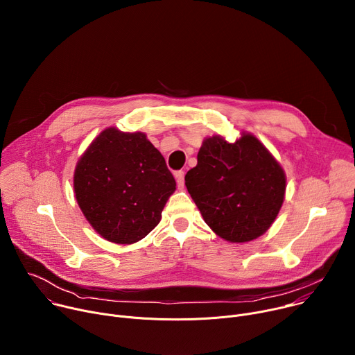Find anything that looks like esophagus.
Segmentation results:
<instances>
[{
	"label": "esophagus",
	"mask_w": 355,
	"mask_h": 355,
	"mask_svg": "<svg viewBox=\"0 0 355 355\" xmlns=\"http://www.w3.org/2000/svg\"><path fill=\"white\" fill-rule=\"evenodd\" d=\"M175 180H177V185L180 189L184 188V171H177L175 174Z\"/></svg>",
	"instance_id": "obj_1"
}]
</instances>
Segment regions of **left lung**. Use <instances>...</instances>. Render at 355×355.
Masks as SVG:
<instances>
[{
	"mask_svg": "<svg viewBox=\"0 0 355 355\" xmlns=\"http://www.w3.org/2000/svg\"><path fill=\"white\" fill-rule=\"evenodd\" d=\"M185 185L205 223L219 237L247 243L263 236L277 219L286 177L271 151L243 130L233 143L220 135L204 139Z\"/></svg>",
	"mask_w": 355,
	"mask_h": 355,
	"instance_id": "obj_1",
	"label": "left lung"
}]
</instances>
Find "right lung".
Wrapping results in <instances>:
<instances>
[{
	"instance_id": "add662e5",
	"label": "right lung",
	"mask_w": 355,
	"mask_h": 355,
	"mask_svg": "<svg viewBox=\"0 0 355 355\" xmlns=\"http://www.w3.org/2000/svg\"><path fill=\"white\" fill-rule=\"evenodd\" d=\"M77 204L108 241L133 244L153 230L175 180L143 132L107 128L85 148L74 170Z\"/></svg>"
}]
</instances>
